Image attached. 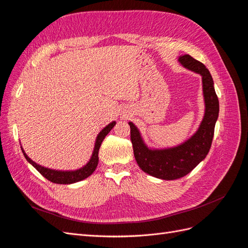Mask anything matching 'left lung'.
I'll return each instance as SVG.
<instances>
[{"label":"left lung","instance_id":"8db88e82","mask_svg":"<svg viewBox=\"0 0 248 248\" xmlns=\"http://www.w3.org/2000/svg\"><path fill=\"white\" fill-rule=\"evenodd\" d=\"M179 61L187 69L202 76L206 109L196 134L176 148L150 150L145 146L137 127L129 123L130 140L139 167L147 174L163 180L182 178L205 159L212 145L214 127L219 112V101L215 93L213 78L206 66L189 55L180 57Z\"/></svg>","mask_w":248,"mask_h":248}]
</instances>
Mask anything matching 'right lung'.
<instances>
[{
	"label": "right lung",
	"instance_id": "1",
	"mask_svg": "<svg viewBox=\"0 0 248 248\" xmlns=\"http://www.w3.org/2000/svg\"><path fill=\"white\" fill-rule=\"evenodd\" d=\"M116 122H111L109 123L107 127L100 131V133L98 134V137L96 139V142H95V148H94V152L92 154L91 159L86 164L84 168H81L78 170L74 171H60V170H49L46 168H43L39 164L35 163L33 160H31L27 156V154L24 152L22 150V153H24L26 159L32 164V166L38 170L40 174L47 179L48 181L56 183V184H71V183H76L80 181V180H84L86 178H88L90 175L93 174V171L95 170V169L97 168V164H98V152H99V148L101 146V142L108 136V133L112 129V127L115 126Z\"/></svg>",
	"mask_w": 248,
	"mask_h": 248
}]
</instances>
